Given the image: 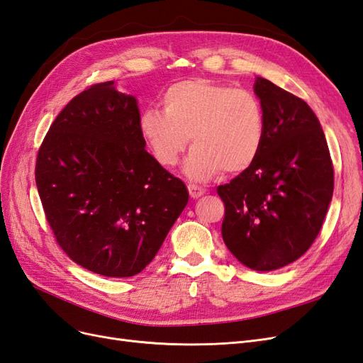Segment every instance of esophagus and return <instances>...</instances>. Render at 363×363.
Masks as SVG:
<instances>
[{"mask_svg":"<svg viewBox=\"0 0 363 363\" xmlns=\"http://www.w3.org/2000/svg\"><path fill=\"white\" fill-rule=\"evenodd\" d=\"M188 191H189V195H191V199H200L201 195H204V189L201 188V186H196V184H188Z\"/></svg>","mask_w":363,"mask_h":363,"instance_id":"1","label":"esophagus"}]
</instances>
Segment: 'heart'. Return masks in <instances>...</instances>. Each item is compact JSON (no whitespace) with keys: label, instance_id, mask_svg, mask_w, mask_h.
<instances>
[{"label":"heart","instance_id":"1","mask_svg":"<svg viewBox=\"0 0 363 363\" xmlns=\"http://www.w3.org/2000/svg\"><path fill=\"white\" fill-rule=\"evenodd\" d=\"M162 111H145L139 130L151 156L163 168H172L189 144L186 177L211 180L223 171L248 169L260 155L267 136L265 111L247 89L207 79L171 84L162 95Z\"/></svg>","mask_w":363,"mask_h":363}]
</instances>
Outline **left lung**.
Listing matches in <instances>:
<instances>
[{
    "instance_id": "obj_1",
    "label": "left lung",
    "mask_w": 363,
    "mask_h": 363,
    "mask_svg": "<svg viewBox=\"0 0 363 363\" xmlns=\"http://www.w3.org/2000/svg\"><path fill=\"white\" fill-rule=\"evenodd\" d=\"M267 121L256 162L218 186L225 206L223 239L255 271L300 259L323 227L333 195V164L320 121L301 98L257 77Z\"/></svg>"
}]
</instances>
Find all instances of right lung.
Segmentation results:
<instances>
[{
    "label": "right lung",
    "mask_w": 363,
    "mask_h": 363,
    "mask_svg": "<svg viewBox=\"0 0 363 363\" xmlns=\"http://www.w3.org/2000/svg\"><path fill=\"white\" fill-rule=\"evenodd\" d=\"M133 95L115 82L65 106L39 148L36 186L59 245L80 267L131 277L155 259L188 204L184 183L145 150Z\"/></svg>",
    "instance_id": "right-lung-1"
}]
</instances>
